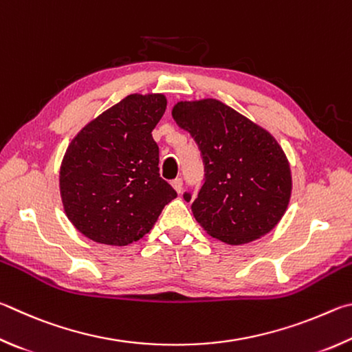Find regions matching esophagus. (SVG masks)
<instances>
[{"instance_id": "esophagus-1", "label": "esophagus", "mask_w": 352, "mask_h": 352, "mask_svg": "<svg viewBox=\"0 0 352 352\" xmlns=\"http://www.w3.org/2000/svg\"><path fill=\"white\" fill-rule=\"evenodd\" d=\"M171 186H173V188L176 190L177 193H181L182 192V179H181V177H176V179H173L171 181Z\"/></svg>"}]
</instances>
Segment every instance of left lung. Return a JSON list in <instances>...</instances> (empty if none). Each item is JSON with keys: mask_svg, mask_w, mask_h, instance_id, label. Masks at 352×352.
Segmentation results:
<instances>
[{"mask_svg": "<svg viewBox=\"0 0 352 352\" xmlns=\"http://www.w3.org/2000/svg\"><path fill=\"white\" fill-rule=\"evenodd\" d=\"M171 114L198 144L204 164V186L192 204L202 229L233 245L272 230L292 190L278 142L217 98L177 102ZM184 199L190 202L192 195L184 193Z\"/></svg>", "mask_w": 352, "mask_h": 352, "instance_id": "1", "label": "left lung"}]
</instances>
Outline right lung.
<instances>
[{
    "label": "right lung",
    "mask_w": 352,
    "mask_h": 352,
    "mask_svg": "<svg viewBox=\"0 0 352 352\" xmlns=\"http://www.w3.org/2000/svg\"><path fill=\"white\" fill-rule=\"evenodd\" d=\"M164 94H131L89 122L67 146L60 195L67 219L92 241L126 245L153 229L177 193L159 175L151 131Z\"/></svg>",
    "instance_id": "add662e5"
}]
</instances>
